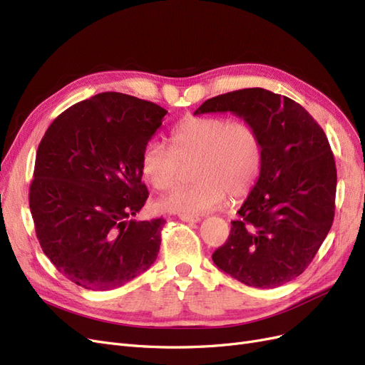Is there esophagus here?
I'll return each instance as SVG.
<instances>
[{"mask_svg": "<svg viewBox=\"0 0 365 365\" xmlns=\"http://www.w3.org/2000/svg\"><path fill=\"white\" fill-rule=\"evenodd\" d=\"M178 217L182 220V222H200V220H201V217H200V216L185 215V213H181V215H178Z\"/></svg>", "mask_w": 365, "mask_h": 365, "instance_id": "34e87169", "label": "esophagus"}]
</instances>
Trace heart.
Masks as SVG:
<instances>
[{
    "label": "heart",
    "mask_w": 365,
    "mask_h": 365,
    "mask_svg": "<svg viewBox=\"0 0 365 365\" xmlns=\"http://www.w3.org/2000/svg\"><path fill=\"white\" fill-rule=\"evenodd\" d=\"M170 146L152 140L143 149L140 168L146 181L160 192L180 182L182 165H193L189 187L175 190L160 202L169 212L200 215L222 207L228 195L247 196L263 165L260 132L248 121L227 117H193L176 126Z\"/></svg>",
    "instance_id": "1"
}]
</instances>
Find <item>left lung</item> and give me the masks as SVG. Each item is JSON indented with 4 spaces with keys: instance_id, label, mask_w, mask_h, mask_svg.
<instances>
[{
    "instance_id": "8db88e82",
    "label": "left lung",
    "mask_w": 365,
    "mask_h": 365,
    "mask_svg": "<svg viewBox=\"0 0 365 365\" xmlns=\"http://www.w3.org/2000/svg\"><path fill=\"white\" fill-rule=\"evenodd\" d=\"M207 113H233L263 141L259 180L213 262L252 288H277L309 267L334 222L336 168L327 137L302 105L263 88L208 98L195 114Z\"/></svg>"
}]
</instances>
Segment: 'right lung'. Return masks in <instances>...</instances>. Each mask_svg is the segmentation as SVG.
Here are the masks:
<instances>
[{
    "label": "right lung",
    "instance_id": "1",
    "mask_svg": "<svg viewBox=\"0 0 365 365\" xmlns=\"http://www.w3.org/2000/svg\"><path fill=\"white\" fill-rule=\"evenodd\" d=\"M164 108L102 93L54 118L36 152L29 202L43 254L91 291L114 289L155 262L163 217L130 219L148 200L141 153Z\"/></svg>",
    "mask_w": 365,
    "mask_h": 365
}]
</instances>
